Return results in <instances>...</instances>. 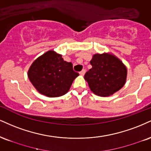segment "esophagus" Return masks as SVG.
<instances>
[{
    "instance_id": "34e87169",
    "label": "esophagus",
    "mask_w": 151,
    "mask_h": 151,
    "mask_svg": "<svg viewBox=\"0 0 151 151\" xmlns=\"http://www.w3.org/2000/svg\"><path fill=\"white\" fill-rule=\"evenodd\" d=\"M85 73H86V70H82L80 72H79V74H80L81 75H84Z\"/></svg>"
}]
</instances>
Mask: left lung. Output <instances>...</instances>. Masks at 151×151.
<instances>
[{
  "label": "left lung",
  "instance_id": "left-lung-1",
  "mask_svg": "<svg viewBox=\"0 0 151 151\" xmlns=\"http://www.w3.org/2000/svg\"><path fill=\"white\" fill-rule=\"evenodd\" d=\"M90 63L92 68L85 74L84 79L96 95L109 96L124 85L127 68L115 56L108 53L95 54Z\"/></svg>",
  "mask_w": 151,
  "mask_h": 151
}]
</instances>
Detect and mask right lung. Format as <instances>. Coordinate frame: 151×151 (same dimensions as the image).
<instances>
[{"label":"right lung","instance_id":"add662e5","mask_svg":"<svg viewBox=\"0 0 151 151\" xmlns=\"http://www.w3.org/2000/svg\"><path fill=\"white\" fill-rule=\"evenodd\" d=\"M79 74L71 63L64 61L61 55L52 50L38 58L31 65L28 77L40 93L48 97L64 95Z\"/></svg>","mask_w":151,"mask_h":151}]
</instances>
